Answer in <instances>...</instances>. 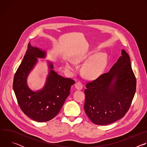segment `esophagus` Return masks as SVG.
<instances>
[{"instance_id":"esophagus-1","label":"esophagus","mask_w":147,"mask_h":147,"mask_svg":"<svg viewBox=\"0 0 147 147\" xmlns=\"http://www.w3.org/2000/svg\"><path fill=\"white\" fill-rule=\"evenodd\" d=\"M75 87H76V88L77 90H82V87H83L82 84L81 82H80V81L77 82L76 83V84H75Z\"/></svg>"}]
</instances>
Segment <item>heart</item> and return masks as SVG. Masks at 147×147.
<instances>
[{"label": "heart", "instance_id": "1", "mask_svg": "<svg viewBox=\"0 0 147 147\" xmlns=\"http://www.w3.org/2000/svg\"><path fill=\"white\" fill-rule=\"evenodd\" d=\"M82 59L79 57L76 59V62H80ZM107 63V56L103 53H97L93 56L88 61L84 64L82 68L83 74L89 79H94L98 77ZM66 67L71 70H75L76 67L71 62L66 63Z\"/></svg>", "mask_w": 147, "mask_h": 147}]
</instances>
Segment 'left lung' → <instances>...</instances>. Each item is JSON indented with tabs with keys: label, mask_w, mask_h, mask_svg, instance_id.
<instances>
[{
	"label": "left lung",
	"mask_w": 147,
	"mask_h": 147,
	"mask_svg": "<svg viewBox=\"0 0 147 147\" xmlns=\"http://www.w3.org/2000/svg\"><path fill=\"white\" fill-rule=\"evenodd\" d=\"M136 78L127 53L121 56L109 72L88 82L84 90L85 112L97 125H107L128 112L136 90Z\"/></svg>",
	"instance_id": "left-lung-1"
}]
</instances>
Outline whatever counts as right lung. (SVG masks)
<instances>
[{"label":"right lung","instance_id":"right-lung-1","mask_svg":"<svg viewBox=\"0 0 147 147\" xmlns=\"http://www.w3.org/2000/svg\"><path fill=\"white\" fill-rule=\"evenodd\" d=\"M46 52L28 44L26 53L17 69L13 80V88L18 105L28 117L38 122H45L54 118L59 112L70 94L74 80L65 78L56 73L49 62L50 71L44 88L34 92L27 85V78L38 61L44 58Z\"/></svg>","mask_w":147,"mask_h":147}]
</instances>
